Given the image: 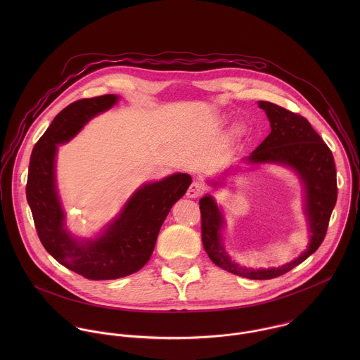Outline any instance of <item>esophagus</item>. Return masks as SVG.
Segmentation results:
<instances>
[{
    "mask_svg": "<svg viewBox=\"0 0 360 360\" xmlns=\"http://www.w3.org/2000/svg\"><path fill=\"white\" fill-rule=\"evenodd\" d=\"M204 191H205L204 184L201 181H198V180H194L191 183V186L188 187V190H187V197L188 198H198V197H201L204 194Z\"/></svg>",
    "mask_w": 360,
    "mask_h": 360,
    "instance_id": "esophagus-1",
    "label": "esophagus"
}]
</instances>
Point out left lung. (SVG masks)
Returning <instances> with one entry per match:
<instances>
[{"mask_svg": "<svg viewBox=\"0 0 360 360\" xmlns=\"http://www.w3.org/2000/svg\"><path fill=\"white\" fill-rule=\"evenodd\" d=\"M270 122V134L257 150L247 156L248 165H278L294 170L304 191V213L308 224L309 243L301 255L278 267L252 269L240 266L226 252L223 230L226 219L223 209L209 194L200 200L202 243L207 257L219 267L251 280L278 277L310 257L323 243L331 212L337 202V173L330 148L313 130L308 120L276 103L257 101ZM210 187H223L224 177L207 181Z\"/></svg>", "mask_w": 360, "mask_h": 360, "instance_id": "1", "label": "left lung"}]
</instances>
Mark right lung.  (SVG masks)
<instances>
[{"instance_id":"1","label":"right lung","mask_w":360,"mask_h":360,"mask_svg":"<svg viewBox=\"0 0 360 360\" xmlns=\"http://www.w3.org/2000/svg\"><path fill=\"white\" fill-rule=\"evenodd\" d=\"M117 101V96L106 94L66 106L34 146L29 165L26 198L41 244L60 264L90 280H115L139 271L153 255L172 206L191 184L187 173L144 183L97 237L77 238L68 230L56 187L58 146L70 141Z\"/></svg>"}]
</instances>
